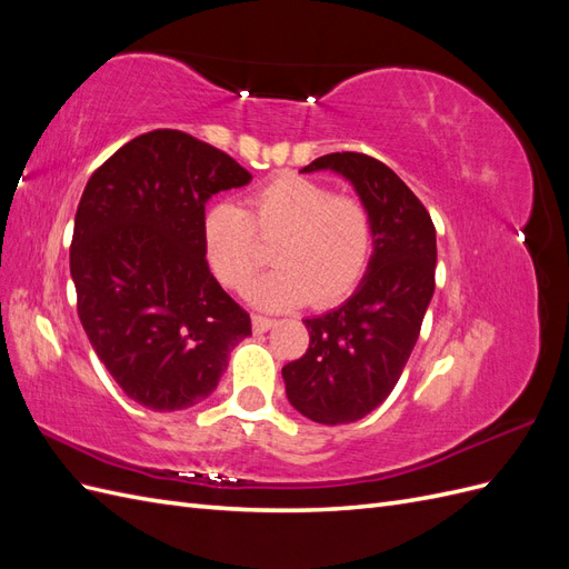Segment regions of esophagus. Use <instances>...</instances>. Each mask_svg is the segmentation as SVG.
Segmentation results:
<instances>
[{"label": "esophagus", "mask_w": 569, "mask_h": 569, "mask_svg": "<svg viewBox=\"0 0 569 569\" xmlns=\"http://www.w3.org/2000/svg\"><path fill=\"white\" fill-rule=\"evenodd\" d=\"M251 325H253V332H268L270 327L274 325L272 318H266V316H253L251 318Z\"/></svg>", "instance_id": "34e87169"}]
</instances>
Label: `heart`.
I'll return each mask as SVG.
<instances>
[{"label": "heart", "instance_id": "obj_1", "mask_svg": "<svg viewBox=\"0 0 569 569\" xmlns=\"http://www.w3.org/2000/svg\"><path fill=\"white\" fill-rule=\"evenodd\" d=\"M201 234L213 274L232 291H244L266 263L261 242L278 239V268L253 287V301L268 308L347 299L375 249V220L363 199L295 173L256 187L247 211L230 201L209 206Z\"/></svg>", "mask_w": 569, "mask_h": 569}]
</instances>
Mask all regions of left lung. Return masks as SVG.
I'll return each mask as SVG.
<instances>
[{
    "mask_svg": "<svg viewBox=\"0 0 569 569\" xmlns=\"http://www.w3.org/2000/svg\"><path fill=\"white\" fill-rule=\"evenodd\" d=\"M349 178L375 220L370 272L335 311L306 318L308 349L282 368L287 399L320 425L353 422L380 406L408 363L435 295L437 232L422 201L368 153H325L303 168Z\"/></svg>",
    "mask_w": 569,
    "mask_h": 569,
    "instance_id": "obj_1",
    "label": "left lung"
}]
</instances>
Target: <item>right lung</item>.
Listing matches in <instances>:
<instances>
[{
  "mask_svg": "<svg viewBox=\"0 0 569 569\" xmlns=\"http://www.w3.org/2000/svg\"><path fill=\"white\" fill-rule=\"evenodd\" d=\"M251 180L226 151L151 130L101 163L80 197L71 274L94 353L132 401L182 410L218 387L251 318L203 251V206Z\"/></svg>",
  "mask_w": 569,
  "mask_h": 569,
  "instance_id": "right-lung-1",
  "label": "right lung"
}]
</instances>
